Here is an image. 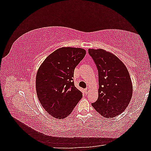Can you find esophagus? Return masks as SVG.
<instances>
[{
  "instance_id": "1",
  "label": "esophagus",
  "mask_w": 151,
  "mask_h": 151,
  "mask_svg": "<svg viewBox=\"0 0 151 151\" xmlns=\"http://www.w3.org/2000/svg\"><path fill=\"white\" fill-rule=\"evenodd\" d=\"M89 90H90V88H87L85 89V92H86L87 94H88V93H89Z\"/></svg>"
}]
</instances>
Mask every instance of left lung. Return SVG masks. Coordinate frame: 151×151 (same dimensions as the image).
I'll list each match as a JSON object with an SVG mask.
<instances>
[{"label": "left lung", "mask_w": 151, "mask_h": 151, "mask_svg": "<svg viewBox=\"0 0 151 151\" xmlns=\"http://www.w3.org/2000/svg\"><path fill=\"white\" fill-rule=\"evenodd\" d=\"M98 70V98L92 106L105 118H113L124 111L133 92L127 68L115 55L103 49H89Z\"/></svg>", "instance_id": "left-lung-1"}]
</instances>
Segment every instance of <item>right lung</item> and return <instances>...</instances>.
<instances>
[{
    "label": "right lung",
    "instance_id": "right-lung-1",
    "mask_svg": "<svg viewBox=\"0 0 151 151\" xmlns=\"http://www.w3.org/2000/svg\"><path fill=\"white\" fill-rule=\"evenodd\" d=\"M86 53L81 48H58L38 68L36 76L38 98L43 108L55 118L68 116L83 97L72 78L76 67Z\"/></svg>",
    "mask_w": 151,
    "mask_h": 151
}]
</instances>
